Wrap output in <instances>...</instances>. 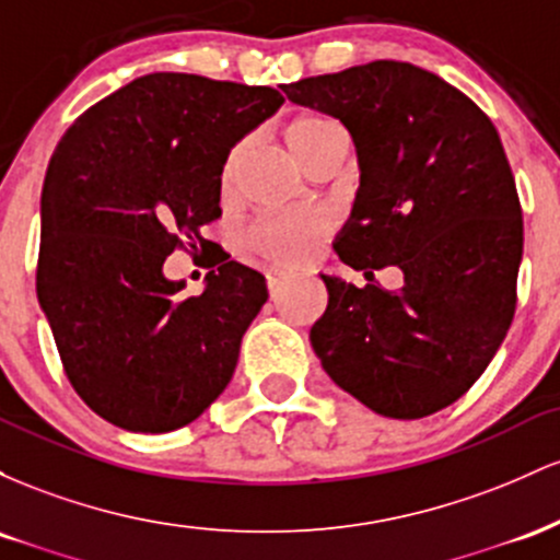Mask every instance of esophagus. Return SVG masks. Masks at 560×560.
I'll list each match as a JSON object with an SVG mask.
<instances>
[{
    "label": "esophagus",
    "mask_w": 560,
    "mask_h": 560,
    "mask_svg": "<svg viewBox=\"0 0 560 560\" xmlns=\"http://www.w3.org/2000/svg\"><path fill=\"white\" fill-rule=\"evenodd\" d=\"M268 292H271V298H276V294L281 292V289H287L289 284L294 281V276L289 273H268Z\"/></svg>",
    "instance_id": "1"
}]
</instances>
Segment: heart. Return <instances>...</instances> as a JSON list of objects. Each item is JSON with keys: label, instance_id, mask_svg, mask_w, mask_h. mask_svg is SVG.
Listing matches in <instances>:
<instances>
[{"label": "heart", "instance_id": "b5f03b06", "mask_svg": "<svg viewBox=\"0 0 560 560\" xmlns=\"http://www.w3.org/2000/svg\"><path fill=\"white\" fill-rule=\"evenodd\" d=\"M339 131L331 120L320 118V115H298V118L287 120L281 128V139H284L289 155L305 168L313 158L324 150ZM242 163V147H234L223 160L221 168V191L229 195L236 184V173ZM324 234V226L313 218H268L260 221L258 226L249 231V247L260 255V258L276 262V266H298L307 258L313 244Z\"/></svg>", "mask_w": 560, "mask_h": 560}]
</instances>
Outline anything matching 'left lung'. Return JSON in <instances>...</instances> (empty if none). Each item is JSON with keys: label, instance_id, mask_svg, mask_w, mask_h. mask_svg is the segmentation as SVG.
<instances>
[{"label": "left lung", "instance_id": "8db88e82", "mask_svg": "<svg viewBox=\"0 0 560 560\" xmlns=\"http://www.w3.org/2000/svg\"><path fill=\"white\" fill-rule=\"evenodd\" d=\"M281 89L342 120L361 165L334 249L371 284L320 276L329 305L313 350L374 413L432 416L485 374L516 311L524 221L498 128L410 62L374 60ZM384 265L404 271L397 293L370 279Z\"/></svg>", "mask_w": 560, "mask_h": 560}]
</instances>
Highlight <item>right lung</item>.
I'll return each mask as SVG.
<instances>
[{
  "label": "right lung",
  "mask_w": 560,
  "mask_h": 560,
  "mask_svg": "<svg viewBox=\"0 0 560 560\" xmlns=\"http://www.w3.org/2000/svg\"><path fill=\"white\" fill-rule=\"evenodd\" d=\"M281 105L271 86L150 73L79 115L49 160L38 305L73 389L126 432L186 427L234 376L266 279L215 249L186 298L163 262L208 253L223 160Z\"/></svg>",
  "instance_id": "1"
}]
</instances>
